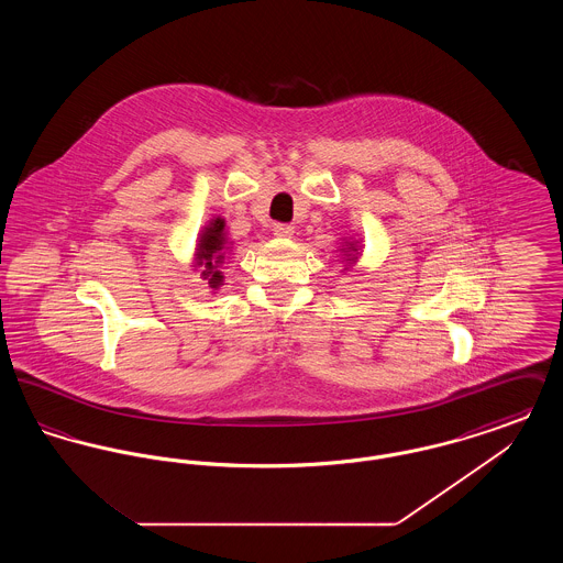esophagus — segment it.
Wrapping results in <instances>:
<instances>
[{
  "label": "esophagus",
  "instance_id": "1",
  "mask_svg": "<svg viewBox=\"0 0 563 563\" xmlns=\"http://www.w3.org/2000/svg\"><path fill=\"white\" fill-rule=\"evenodd\" d=\"M272 232H274V236H278V239H291V236H294V228L287 225V223H274V225H272Z\"/></svg>",
  "mask_w": 563,
  "mask_h": 563
}]
</instances>
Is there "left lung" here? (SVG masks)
<instances>
[{"label": "left lung", "instance_id": "8db88e82", "mask_svg": "<svg viewBox=\"0 0 563 563\" xmlns=\"http://www.w3.org/2000/svg\"><path fill=\"white\" fill-rule=\"evenodd\" d=\"M342 251H344V255H346V262H349V264H354V262L358 260V253H356L358 249H356V244H354V242H346V249H342Z\"/></svg>", "mask_w": 563, "mask_h": 563}]
</instances>
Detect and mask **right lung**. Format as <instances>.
Returning a JSON list of instances; mask_svg holds the SVG:
<instances>
[{"instance_id": "add662e5", "label": "right lung", "mask_w": 563, "mask_h": 563, "mask_svg": "<svg viewBox=\"0 0 563 563\" xmlns=\"http://www.w3.org/2000/svg\"><path fill=\"white\" fill-rule=\"evenodd\" d=\"M225 221L221 217L213 219L200 234V241H198V249H196V266L202 268V278L209 280L211 289H217L223 280L221 276V268L228 260V241H225Z\"/></svg>"}]
</instances>
